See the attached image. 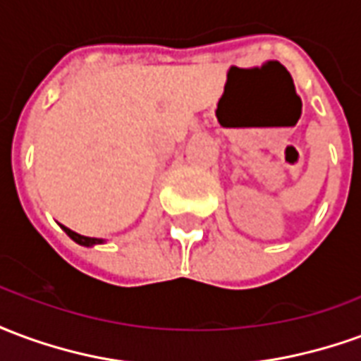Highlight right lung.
I'll return each instance as SVG.
<instances>
[{"label": "right lung", "instance_id": "1", "mask_svg": "<svg viewBox=\"0 0 361 361\" xmlns=\"http://www.w3.org/2000/svg\"><path fill=\"white\" fill-rule=\"evenodd\" d=\"M63 230H66V234L73 240V242L77 243H81V245H94V243H102V240H98V238H87V235H81V234H77V232H73V230H69V228L66 226H61Z\"/></svg>", "mask_w": 361, "mask_h": 361}]
</instances>
